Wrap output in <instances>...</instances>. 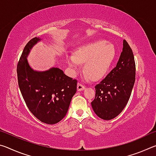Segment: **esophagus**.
<instances>
[{"label":"esophagus","instance_id":"34e87169","mask_svg":"<svg viewBox=\"0 0 156 156\" xmlns=\"http://www.w3.org/2000/svg\"><path fill=\"white\" fill-rule=\"evenodd\" d=\"M85 89V87H84L83 84L80 83H78V85H77V89L78 91H83L84 89Z\"/></svg>","mask_w":156,"mask_h":156}]
</instances>
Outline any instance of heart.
I'll return each instance as SVG.
<instances>
[{"mask_svg":"<svg viewBox=\"0 0 156 156\" xmlns=\"http://www.w3.org/2000/svg\"><path fill=\"white\" fill-rule=\"evenodd\" d=\"M115 57L113 44L106 41L96 40L79 47L73 56L68 58L69 65L78 71L80 63L84 64V72L92 80H98L106 74Z\"/></svg>","mask_w":156,"mask_h":156,"instance_id":"heart-1","label":"heart"}]
</instances>
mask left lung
<instances>
[{"label": "left lung", "mask_w": 156, "mask_h": 156, "mask_svg": "<svg viewBox=\"0 0 156 156\" xmlns=\"http://www.w3.org/2000/svg\"><path fill=\"white\" fill-rule=\"evenodd\" d=\"M136 80V63L131 48L125 40L116 67L95 86L96 96L91 102L94 112L103 120H112L127 104Z\"/></svg>", "instance_id": "obj_1"}]
</instances>
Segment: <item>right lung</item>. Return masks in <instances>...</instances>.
Masks as SVG:
<instances>
[{"instance_id": "right-lung-1", "label": "right lung", "mask_w": 156, "mask_h": 156, "mask_svg": "<svg viewBox=\"0 0 156 156\" xmlns=\"http://www.w3.org/2000/svg\"><path fill=\"white\" fill-rule=\"evenodd\" d=\"M40 38L28 42L17 65L18 83L28 109L39 120L49 125L60 122L67 114L77 89V80L66 76L59 68L36 72L29 65L27 57Z\"/></svg>"}]
</instances>
